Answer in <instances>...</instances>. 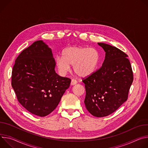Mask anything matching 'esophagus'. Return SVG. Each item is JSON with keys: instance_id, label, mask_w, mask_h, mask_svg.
Returning a JSON list of instances; mask_svg holds the SVG:
<instances>
[{"instance_id": "1", "label": "esophagus", "mask_w": 148, "mask_h": 148, "mask_svg": "<svg viewBox=\"0 0 148 148\" xmlns=\"http://www.w3.org/2000/svg\"><path fill=\"white\" fill-rule=\"evenodd\" d=\"M77 83V80H76L75 79H72V80H71V85H76V84Z\"/></svg>"}]
</instances>
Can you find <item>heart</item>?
Here are the masks:
<instances>
[{"label": "heart", "mask_w": 148, "mask_h": 148, "mask_svg": "<svg viewBox=\"0 0 148 148\" xmlns=\"http://www.w3.org/2000/svg\"><path fill=\"white\" fill-rule=\"evenodd\" d=\"M100 60V54L96 49L79 46H70L64 49L62 56L56 59V66L59 72L66 74L73 65L76 74L82 77L92 75Z\"/></svg>", "instance_id": "obj_1"}]
</instances>
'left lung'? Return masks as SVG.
Masks as SVG:
<instances>
[{
    "mask_svg": "<svg viewBox=\"0 0 148 148\" xmlns=\"http://www.w3.org/2000/svg\"><path fill=\"white\" fill-rule=\"evenodd\" d=\"M97 44L105 51V59L101 68L82 82L85 106L93 116L100 118L109 115L127 101L134 76L125 53L108 44Z\"/></svg>",
    "mask_w": 148,
    "mask_h": 148,
    "instance_id": "8db88e82",
    "label": "left lung"
}]
</instances>
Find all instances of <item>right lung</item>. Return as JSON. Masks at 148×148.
Masks as SVG:
<instances>
[{
	"label": "right lung",
	"instance_id": "right-lung-1",
	"mask_svg": "<svg viewBox=\"0 0 148 148\" xmlns=\"http://www.w3.org/2000/svg\"><path fill=\"white\" fill-rule=\"evenodd\" d=\"M52 49L38 40L23 50L15 60L12 86L19 103L29 112L41 117L53 111L71 80L55 71Z\"/></svg>",
	"mask_w": 148,
	"mask_h": 148
}]
</instances>
